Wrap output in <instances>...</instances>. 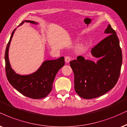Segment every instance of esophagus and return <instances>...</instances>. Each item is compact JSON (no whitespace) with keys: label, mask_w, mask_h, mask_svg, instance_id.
<instances>
[{"label":"esophagus","mask_w":127,"mask_h":127,"mask_svg":"<svg viewBox=\"0 0 127 127\" xmlns=\"http://www.w3.org/2000/svg\"><path fill=\"white\" fill-rule=\"evenodd\" d=\"M71 57L70 56H67L65 57V62L66 63H69L70 62V60H71Z\"/></svg>","instance_id":"esophagus-1"}]
</instances>
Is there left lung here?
<instances>
[{
    "instance_id": "8db88e82",
    "label": "left lung",
    "mask_w": 127,
    "mask_h": 127,
    "mask_svg": "<svg viewBox=\"0 0 127 127\" xmlns=\"http://www.w3.org/2000/svg\"><path fill=\"white\" fill-rule=\"evenodd\" d=\"M109 34L91 49L97 62L78 56L71 61L70 67L74 74V89L85 99L98 97L111 90L120 77L123 55L116 32L109 25L105 30Z\"/></svg>"
}]
</instances>
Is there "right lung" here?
I'll list each match as a JSON object with an SVG mask.
<instances>
[{"label": "right lung", "mask_w": 127, "mask_h": 127, "mask_svg": "<svg viewBox=\"0 0 127 127\" xmlns=\"http://www.w3.org/2000/svg\"><path fill=\"white\" fill-rule=\"evenodd\" d=\"M37 24L34 21L24 20V22ZM16 29L13 31L5 51V70L7 78L10 84L19 93L33 99L46 97L52 91L54 78L59 70L64 65V58L61 57L56 60H47L35 73L30 75H19L14 72L10 66L8 57L10 43Z\"/></svg>", "instance_id": "obj_1"}]
</instances>
